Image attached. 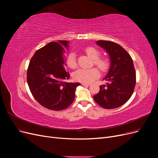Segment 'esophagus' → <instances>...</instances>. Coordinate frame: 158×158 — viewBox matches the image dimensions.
Instances as JSON below:
<instances>
[{
    "label": "esophagus",
    "mask_w": 158,
    "mask_h": 158,
    "mask_svg": "<svg viewBox=\"0 0 158 158\" xmlns=\"http://www.w3.org/2000/svg\"><path fill=\"white\" fill-rule=\"evenodd\" d=\"M82 85H84V86H89V85H90L89 84H88V83H82Z\"/></svg>",
    "instance_id": "obj_1"
}]
</instances>
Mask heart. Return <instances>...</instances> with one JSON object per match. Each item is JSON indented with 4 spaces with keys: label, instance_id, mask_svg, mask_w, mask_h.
Wrapping results in <instances>:
<instances>
[{
    "label": "heart",
    "instance_id": "1",
    "mask_svg": "<svg viewBox=\"0 0 158 158\" xmlns=\"http://www.w3.org/2000/svg\"><path fill=\"white\" fill-rule=\"evenodd\" d=\"M85 52L90 58L93 59L94 63L100 69V70L106 73L109 67L110 63L109 60L103 57H100V52L96 49L92 47H88L85 49ZM66 64L70 69H75L77 66L76 63V54L74 52H71L69 54L66 59ZM100 73L99 70L95 68L89 69H79L74 72L73 77L74 80L82 83H90L99 76Z\"/></svg>",
    "mask_w": 158,
    "mask_h": 158
}]
</instances>
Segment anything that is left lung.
Here are the masks:
<instances>
[{"instance_id": "8db88e82", "label": "left lung", "mask_w": 158, "mask_h": 158, "mask_svg": "<svg viewBox=\"0 0 158 158\" xmlns=\"http://www.w3.org/2000/svg\"><path fill=\"white\" fill-rule=\"evenodd\" d=\"M96 44L107 51L111 66L103 80L106 85H100L94 99L105 109L123 106L131 98L136 85V71L131 55L120 45L109 41H97Z\"/></svg>"}]
</instances>
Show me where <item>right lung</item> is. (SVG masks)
Masks as SVG:
<instances>
[{"label": "right lung", "instance_id": "add662e5", "mask_svg": "<svg viewBox=\"0 0 158 158\" xmlns=\"http://www.w3.org/2000/svg\"><path fill=\"white\" fill-rule=\"evenodd\" d=\"M69 41L50 42L38 49L32 56L27 71V82L31 93L42 106L61 111L73 102L80 83L65 82L70 74L65 70L63 47Z\"/></svg>", "mask_w": 158, "mask_h": 158}]
</instances>
